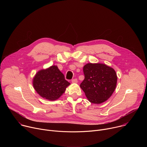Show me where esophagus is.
I'll return each mask as SVG.
<instances>
[{"instance_id":"obj_1","label":"esophagus","mask_w":147,"mask_h":147,"mask_svg":"<svg viewBox=\"0 0 147 147\" xmlns=\"http://www.w3.org/2000/svg\"><path fill=\"white\" fill-rule=\"evenodd\" d=\"M71 82H72L73 83H77L78 81H77V78H74V79H73V80H71Z\"/></svg>"}]
</instances>
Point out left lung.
Masks as SVG:
<instances>
[{"instance_id": "obj_1", "label": "left lung", "mask_w": 147, "mask_h": 147, "mask_svg": "<svg viewBox=\"0 0 147 147\" xmlns=\"http://www.w3.org/2000/svg\"><path fill=\"white\" fill-rule=\"evenodd\" d=\"M83 71L85 78L80 86L90 102L101 103L111 96L117 79L113 68L105 64L87 63Z\"/></svg>"}]
</instances>
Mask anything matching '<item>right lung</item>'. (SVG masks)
Segmentation results:
<instances>
[{
    "label": "right lung",
    "mask_w": 147,
    "mask_h": 147,
    "mask_svg": "<svg viewBox=\"0 0 147 147\" xmlns=\"http://www.w3.org/2000/svg\"><path fill=\"white\" fill-rule=\"evenodd\" d=\"M70 84L56 66L39 71L33 78V87L36 92L49 100L57 99Z\"/></svg>",
    "instance_id": "add662e5"
}]
</instances>
